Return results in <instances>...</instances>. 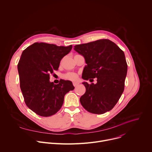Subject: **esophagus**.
Instances as JSON below:
<instances>
[{
    "label": "esophagus",
    "instance_id": "esophagus-1",
    "mask_svg": "<svg viewBox=\"0 0 152 152\" xmlns=\"http://www.w3.org/2000/svg\"><path fill=\"white\" fill-rule=\"evenodd\" d=\"M79 82H73V85H74V86H76L77 85H79Z\"/></svg>",
    "mask_w": 152,
    "mask_h": 152
}]
</instances>
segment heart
Here are the masks:
<instances>
[{"instance_id":"obj_1","label":"heart","mask_w":152,"mask_h":152,"mask_svg":"<svg viewBox=\"0 0 152 152\" xmlns=\"http://www.w3.org/2000/svg\"><path fill=\"white\" fill-rule=\"evenodd\" d=\"M64 78L71 80H76L78 79V75L75 73H68L64 75Z\"/></svg>"}]
</instances>
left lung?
Instances as JSON below:
<instances>
[{"mask_svg": "<svg viewBox=\"0 0 152 152\" xmlns=\"http://www.w3.org/2000/svg\"><path fill=\"white\" fill-rule=\"evenodd\" d=\"M75 50L83 56L87 64L82 79L97 83L83 82L85 93L80 98L82 106L89 113L104 114L111 110L124 89L127 65L123 51L110 39H102L76 45Z\"/></svg>", "mask_w": 152, "mask_h": 152, "instance_id": "1", "label": "left lung"}]
</instances>
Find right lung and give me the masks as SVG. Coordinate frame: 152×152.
Segmentation results:
<instances>
[{
  "label": "right lung",
  "mask_w": 152,
  "mask_h": 152,
  "mask_svg": "<svg viewBox=\"0 0 152 152\" xmlns=\"http://www.w3.org/2000/svg\"><path fill=\"white\" fill-rule=\"evenodd\" d=\"M72 45L58 46L35 42L25 49L17 65L20 86L27 106L42 117L55 114L62 106L64 96L75 87L70 80L50 82V74L58 70L62 58Z\"/></svg>",
  "instance_id": "right-lung-1"
}]
</instances>
